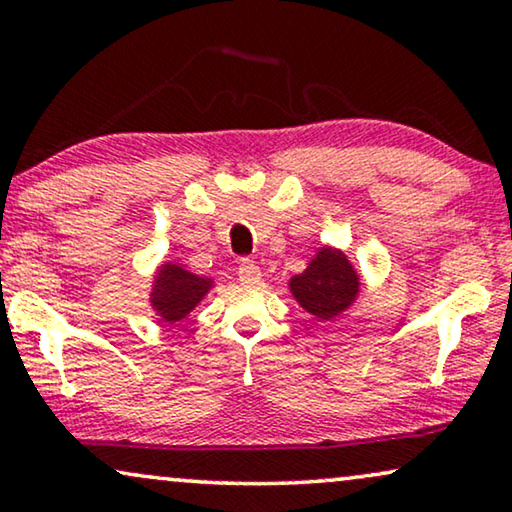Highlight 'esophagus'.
<instances>
[{"label": "esophagus", "mask_w": 512, "mask_h": 512, "mask_svg": "<svg viewBox=\"0 0 512 512\" xmlns=\"http://www.w3.org/2000/svg\"><path fill=\"white\" fill-rule=\"evenodd\" d=\"M239 280L246 285H257L262 280V269L253 262V259H241L239 264Z\"/></svg>", "instance_id": "1"}]
</instances>
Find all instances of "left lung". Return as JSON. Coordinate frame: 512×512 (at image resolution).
<instances>
[{
    "instance_id": "obj_1",
    "label": "left lung",
    "mask_w": 512,
    "mask_h": 512,
    "mask_svg": "<svg viewBox=\"0 0 512 512\" xmlns=\"http://www.w3.org/2000/svg\"><path fill=\"white\" fill-rule=\"evenodd\" d=\"M290 292L306 313L334 320L359 297V273L343 250L322 246L308 266L290 278Z\"/></svg>"
}]
</instances>
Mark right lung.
<instances>
[{
    "label": "right lung",
    "instance_id": "add662e5",
    "mask_svg": "<svg viewBox=\"0 0 512 512\" xmlns=\"http://www.w3.org/2000/svg\"><path fill=\"white\" fill-rule=\"evenodd\" d=\"M213 280L197 276L176 262H164L155 273L153 290H150V306L157 318L167 325L185 320L199 301L211 292Z\"/></svg>",
    "mask_w": 512,
    "mask_h": 512
}]
</instances>
